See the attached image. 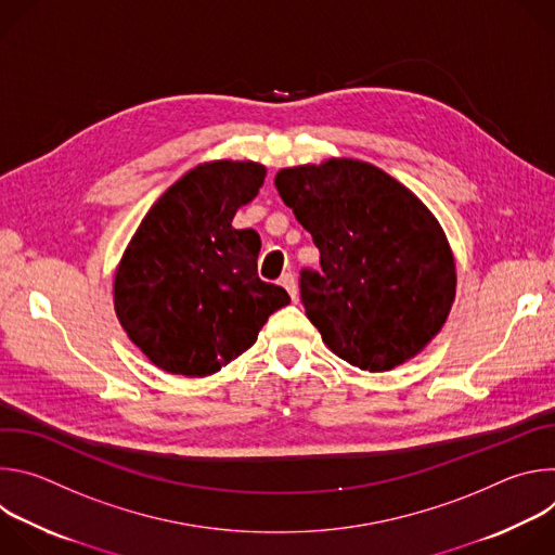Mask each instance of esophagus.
<instances>
[{"instance_id": "obj_1", "label": "esophagus", "mask_w": 555, "mask_h": 555, "mask_svg": "<svg viewBox=\"0 0 555 555\" xmlns=\"http://www.w3.org/2000/svg\"><path fill=\"white\" fill-rule=\"evenodd\" d=\"M279 283L287 289V294L292 296V300H296V296H298V289H296V279H294V274H283L281 279H279Z\"/></svg>"}]
</instances>
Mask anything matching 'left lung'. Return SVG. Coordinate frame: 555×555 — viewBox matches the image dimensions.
Segmentation results:
<instances>
[{
	"label": "left lung",
	"mask_w": 555,
	"mask_h": 555,
	"mask_svg": "<svg viewBox=\"0 0 555 555\" xmlns=\"http://www.w3.org/2000/svg\"><path fill=\"white\" fill-rule=\"evenodd\" d=\"M274 186L321 250L323 272L300 274V296L323 343L371 373L420 356L456 294L454 255L428 206L353 157L281 169Z\"/></svg>",
	"instance_id": "left-lung-1"
}]
</instances>
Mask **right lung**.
I'll return each mask as SVG.
<instances>
[{"label":"right lung","mask_w":555,"mask_h":555,"mask_svg":"<svg viewBox=\"0 0 555 555\" xmlns=\"http://www.w3.org/2000/svg\"><path fill=\"white\" fill-rule=\"evenodd\" d=\"M253 160L197 165L157 199L114 274V309L129 340L173 375L204 377L248 351L289 302L257 274L259 234L232 217L259 195Z\"/></svg>","instance_id":"obj_1"}]
</instances>
